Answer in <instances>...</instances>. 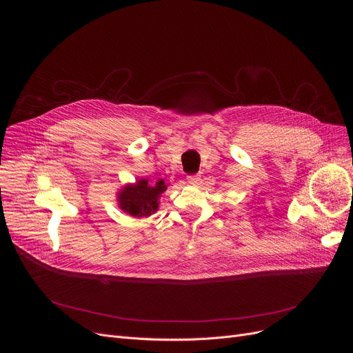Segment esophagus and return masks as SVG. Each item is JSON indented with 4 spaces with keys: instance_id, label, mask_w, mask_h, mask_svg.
<instances>
[{
    "instance_id": "esophagus-1",
    "label": "esophagus",
    "mask_w": 353,
    "mask_h": 353,
    "mask_svg": "<svg viewBox=\"0 0 353 353\" xmlns=\"http://www.w3.org/2000/svg\"><path fill=\"white\" fill-rule=\"evenodd\" d=\"M201 180V176L199 174H191V176H187V181L191 183V184H198Z\"/></svg>"
}]
</instances>
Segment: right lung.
I'll return each mask as SVG.
<instances>
[{
	"label": "right lung",
	"instance_id": "right-lung-1",
	"mask_svg": "<svg viewBox=\"0 0 353 353\" xmlns=\"http://www.w3.org/2000/svg\"><path fill=\"white\" fill-rule=\"evenodd\" d=\"M169 183L163 179L149 181L139 179L135 183H128L117 192L119 208L134 218H148L159 210V198L168 190Z\"/></svg>",
	"mask_w": 353,
	"mask_h": 353
}]
</instances>
